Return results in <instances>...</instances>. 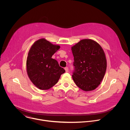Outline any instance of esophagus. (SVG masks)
I'll return each instance as SVG.
<instances>
[{
    "label": "esophagus",
    "mask_w": 130,
    "mask_h": 130,
    "mask_svg": "<svg viewBox=\"0 0 130 130\" xmlns=\"http://www.w3.org/2000/svg\"><path fill=\"white\" fill-rule=\"evenodd\" d=\"M65 71H66V72H68V68L67 67H66L65 68Z\"/></svg>",
    "instance_id": "esophagus-1"
}]
</instances>
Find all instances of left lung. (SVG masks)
<instances>
[{
  "instance_id": "left-lung-1",
  "label": "left lung",
  "mask_w": 130,
  "mask_h": 130,
  "mask_svg": "<svg viewBox=\"0 0 130 130\" xmlns=\"http://www.w3.org/2000/svg\"><path fill=\"white\" fill-rule=\"evenodd\" d=\"M74 57L72 79L78 87L85 91L95 89L106 72L107 62L101 46L91 39L81 40L71 47Z\"/></svg>"
}]
</instances>
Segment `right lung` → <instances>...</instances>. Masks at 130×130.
Returning <instances> with one entry per match:
<instances>
[{"label": "right lung", "instance_id": "right-lung-1", "mask_svg": "<svg viewBox=\"0 0 130 130\" xmlns=\"http://www.w3.org/2000/svg\"><path fill=\"white\" fill-rule=\"evenodd\" d=\"M60 48L45 39L35 41L31 47L27 59L28 76L33 84L42 90H47L58 82L65 70L51 57Z\"/></svg>", "mask_w": 130, "mask_h": 130}]
</instances>
